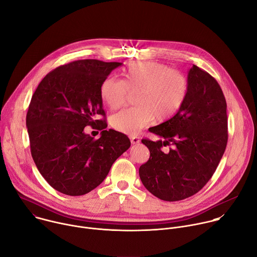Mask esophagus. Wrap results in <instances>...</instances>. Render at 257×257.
I'll list each match as a JSON object with an SVG mask.
<instances>
[{"label": "esophagus", "mask_w": 257, "mask_h": 257, "mask_svg": "<svg viewBox=\"0 0 257 257\" xmlns=\"http://www.w3.org/2000/svg\"><path fill=\"white\" fill-rule=\"evenodd\" d=\"M131 143L132 144H137V143H139L140 142V139L138 138V137H136V136H133V137H131Z\"/></svg>", "instance_id": "esophagus-1"}]
</instances>
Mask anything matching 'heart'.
<instances>
[{"label":"heart","mask_w":257,"mask_h":257,"mask_svg":"<svg viewBox=\"0 0 257 257\" xmlns=\"http://www.w3.org/2000/svg\"><path fill=\"white\" fill-rule=\"evenodd\" d=\"M187 77L178 70L157 62H132L125 78L104 79L100 85L101 100L111 109L123 106L136 93V106L123 109L111 118L116 130L136 135L155 119L166 122L184 104L188 95Z\"/></svg>","instance_id":"1"}]
</instances>
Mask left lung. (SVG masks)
I'll list each match as a JSON object with an SVG mask.
<instances>
[{"label":"left lung","mask_w":257,"mask_h":257,"mask_svg":"<svg viewBox=\"0 0 257 257\" xmlns=\"http://www.w3.org/2000/svg\"><path fill=\"white\" fill-rule=\"evenodd\" d=\"M189 90L179 112L150 129L162 139L141 142L150 160L139 168L142 184L165 201L188 198L208 182L228 142L227 102L217 81L193 65L187 76ZM174 146L165 154L163 146Z\"/></svg>","instance_id":"obj_1"}]
</instances>
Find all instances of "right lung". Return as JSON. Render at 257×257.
I'll return each instance as SVG.
<instances>
[{"label": "right lung", "mask_w": 257, "mask_h": 257, "mask_svg": "<svg viewBox=\"0 0 257 257\" xmlns=\"http://www.w3.org/2000/svg\"><path fill=\"white\" fill-rule=\"evenodd\" d=\"M118 62L78 60L50 72L34 91L26 115L32 159L57 191L84 195L104 180L115 161L131 145L118 131L105 130L99 89ZM101 114L102 120H95ZM99 125L101 137L84 132Z\"/></svg>", "instance_id": "1"}]
</instances>
